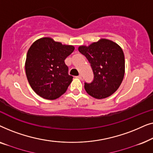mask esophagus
<instances>
[{"mask_svg":"<svg viewBox=\"0 0 153 153\" xmlns=\"http://www.w3.org/2000/svg\"><path fill=\"white\" fill-rule=\"evenodd\" d=\"M77 79H81V78H82V76H81V75H79V76H76Z\"/></svg>","mask_w":153,"mask_h":153,"instance_id":"1","label":"esophagus"}]
</instances>
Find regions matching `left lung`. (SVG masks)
<instances>
[{
  "label": "left lung",
  "mask_w": 153,
  "mask_h": 153,
  "mask_svg": "<svg viewBox=\"0 0 153 153\" xmlns=\"http://www.w3.org/2000/svg\"><path fill=\"white\" fill-rule=\"evenodd\" d=\"M79 51L91 63L94 78L84 83L87 93L96 99L111 95L120 86L125 75V56L114 42L102 39L89 47L81 46Z\"/></svg>",
  "instance_id": "obj_1"
}]
</instances>
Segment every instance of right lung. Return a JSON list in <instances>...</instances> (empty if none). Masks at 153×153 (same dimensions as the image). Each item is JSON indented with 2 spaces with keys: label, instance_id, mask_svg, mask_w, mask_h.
I'll list each match as a JSON object with an SVG mask.
<instances>
[{
  "label": "right lung",
  "instance_id": "right-lung-1",
  "mask_svg": "<svg viewBox=\"0 0 153 153\" xmlns=\"http://www.w3.org/2000/svg\"><path fill=\"white\" fill-rule=\"evenodd\" d=\"M74 49L50 37L37 39L30 46L25 69L29 84L37 95L56 100L65 93L73 76L69 75L65 60Z\"/></svg>",
  "mask_w": 153,
  "mask_h": 153
}]
</instances>
